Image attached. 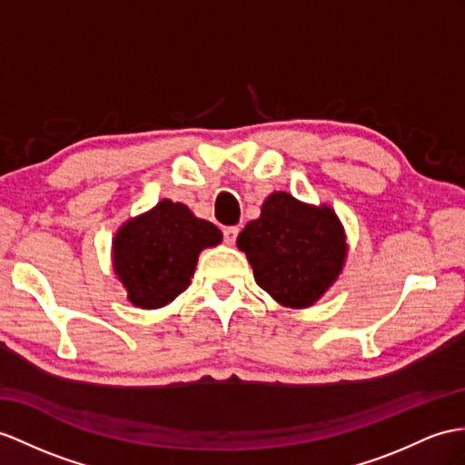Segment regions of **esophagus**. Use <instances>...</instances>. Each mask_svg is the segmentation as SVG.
<instances>
[{"label": "esophagus", "instance_id": "1", "mask_svg": "<svg viewBox=\"0 0 465 465\" xmlns=\"http://www.w3.org/2000/svg\"><path fill=\"white\" fill-rule=\"evenodd\" d=\"M223 236H224L226 244H234L236 236H239V226H224Z\"/></svg>", "mask_w": 465, "mask_h": 465}]
</instances>
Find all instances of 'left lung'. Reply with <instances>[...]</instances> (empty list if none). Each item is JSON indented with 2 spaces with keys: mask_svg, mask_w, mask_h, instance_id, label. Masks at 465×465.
<instances>
[{
  "mask_svg": "<svg viewBox=\"0 0 465 465\" xmlns=\"http://www.w3.org/2000/svg\"><path fill=\"white\" fill-rule=\"evenodd\" d=\"M256 284L290 308H308L330 288L345 260V236L330 207H310L280 191L236 241Z\"/></svg>",
  "mask_w": 465,
  "mask_h": 465,
  "instance_id": "8db88e82",
  "label": "left lung"
}]
</instances>
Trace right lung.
I'll use <instances>...</instances> for the list:
<instances>
[{"label":"right lung","instance_id":"add662e5","mask_svg":"<svg viewBox=\"0 0 465 465\" xmlns=\"http://www.w3.org/2000/svg\"><path fill=\"white\" fill-rule=\"evenodd\" d=\"M221 241L213 223L197 219L183 203L163 199L118 231L114 270L134 305L162 308L189 286L203 248Z\"/></svg>","mask_w":465,"mask_h":465}]
</instances>
